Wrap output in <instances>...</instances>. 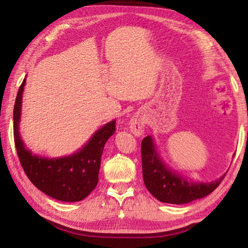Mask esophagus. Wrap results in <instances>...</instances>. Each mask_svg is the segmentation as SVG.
<instances>
[{
  "instance_id": "esophagus-1",
  "label": "esophagus",
  "mask_w": 248,
  "mask_h": 248,
  "mask_svg": "<svg viewBox=\"0 0 248 248\" xmlns=\"http://www.w3.org/2000/svg\"><path fill=\"white\" fill-rule=\"evenodd\" d=\"M144 127H145L144 120L139 116L133 117V118L130 120V123H129L130 130H131V132L137 137H140V136H142V134H143Z\"/></svg>"
}]
</instances>
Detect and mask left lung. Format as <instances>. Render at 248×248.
Wrapping results in <instances>:
<instances>
[{
	"mask_svg": "<svg viewBox=\"0 0 248 248\" xmlns=\"http://www.w3.org/2000/svg\"><path fill=\"white\" fill-rule=\"evenodd\" d=\"M141 155L142 174L146 189L162 202L183 204L203 198L211 194L225 177L224 174L210 183L188 182L183 176L167 169L159 158L151 136L142 140Z\"/></svg>",
	"mask_w": 248,
	"mask_h": 248,
	"instance_id": "left-lung-1",
	"label": "left lung"
}]
</instances>
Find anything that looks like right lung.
<instances>
[{
    "label": "right lung",
    "mask_w": 248,
    "mask_h": 248,
    "mask_svg": "<svg viewBox=\"0 0 248 248\" xmlns=\"http://www.w3.org/2000/svg\"><path fill=\"white\" fill-rule=\"evenodd\" d=\"M26 79L19 86L14 105V141L25 174L29 180L52 198L75 202L86 198L98 183L100 159L105 143L116 131V120L97 130L90 141L74 154L47 158L32 154L19 136L22 97Z\"/></svg>",
    "instance_id": "add662e5"
}]
</instances>
